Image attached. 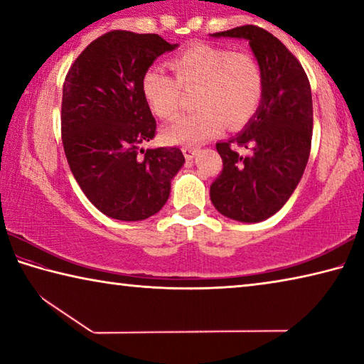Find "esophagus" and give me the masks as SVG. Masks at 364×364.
Wrapping results in <instances>:
<instances>
[{"label": "esophagus", "instance_id": "34e87169", "mask_svg": "<svg viewBox=\"0 0 364 364\" xmlns=\"http://www.w3.org/2000/svg\"><path fill=\"white\" fill-rule=\"evenodd\" d=\"M197 152H199V149H197V147H193V146H184L183 147V154H184V157H186L188 160H193L196 157Z\"/></svg>", "mask_w": 364, "mask_h": 364}]
</instances>
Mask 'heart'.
Instances as JSON below:
<instances>
[{
    "label": "heart",
    "mask_w": 364,
    "mask_h": 364,
    "mask_svg": "<svg viewBox=\"0 0 364 364\" xmlns=\"http://www.w3.org/2000/svg\"><path fill=\"white\" fill-rule=\"evenodd\" d=\"M175 78L159 67L143 75L141 90L147 106L164 120L173 119L181 106V88L194 90V112L164 128V139L175 144H199L223 130L247 123L260 107L263 72L247 53L197 43L170 60Z\"/></svg>",
    "instance_id": "b5f03b06"
}]
</instances>
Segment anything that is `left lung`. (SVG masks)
<instances>
[{
    "mask_svg": "<svg viewBox=\"0 0 364 364\" xmlns=\"http://www.w3.org/2000/svg\"><path fill=\"white\" fill-rule=\"evenodd\" d=\"M212 36L247 40L263 72L255 115L241 133L217 143L223 170L210 186L221 215L258 223L286 204L305 171L313 132L310 82L297 58L267 30L242 26ZM236 146L250 152L239 154Z\"/></svg>",
    "mask_w": 364,
    "mask_h": 364,
    "instance_id": "1",
    "label": "left lung"
}]
</instances>
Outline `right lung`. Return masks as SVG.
<instances>
[{
	"instance_id": "add662e5",
	"label": "right lung",
	"mask_w": 364,
	"mask_h": 364,
	"mask_svg": "<svg viewBox=\"0 0 364 364\" xmlns=\"http://www.w3.org/2000/svg\"><path fill=\"white\" fill-rule=\"evenodd\" d=\"M176 46L156 33L112 30L91 41L65 75L60 130L67 162L91 204L114 220L156 215L184 164L178 147H141L157 127L143 75Z\"/></svg>"
}]
</instances>
